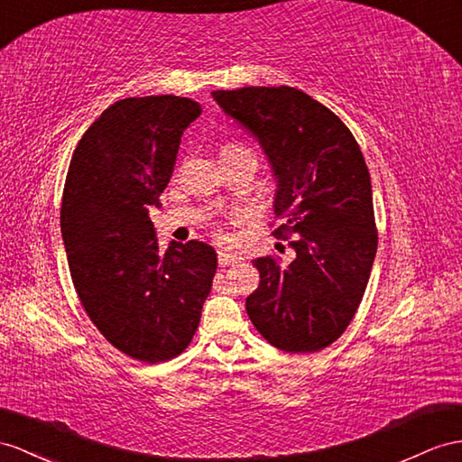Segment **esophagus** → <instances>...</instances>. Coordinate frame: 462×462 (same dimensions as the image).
I'll use <instances>...</instances> for the list:
<instances>
[{
  "label": "esophagus",
  "mask_w": 462,
  "mask_h": 462,
  "mask_svg": "<svg viewBox=\"0 0 462 462\" xmlns=\"http://www.w3.org/2000/svg\"><path fill=\"white\" fill-rule=\"evenodd\" d=\"M240 259L242 257L238 254H232L230 250H224V247H220V250H218V263H220V267H228V265L238 263Z\"/></svg>",
  "instance_id": "esophagus-1"
}]
</instances>
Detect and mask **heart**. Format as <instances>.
<instances>
[{
    "label": "heart",
    "mask_w": 462,
    "mask_h": 462,
    "mask_svg": "<svg viewBox=\"0 0 462 462\" xmlns=\"http://www.w3.org/2000/svg\"><path fill=\"white\" fill-rule=\"evenodd\" d=\"M240 152H250L252 153V150H247L242 144H236V142H226V144H224L222 150H220V158L222 156H230V153H240Z\"/></svg>",
    "instance_id": "obj_1"
}]
</instances>
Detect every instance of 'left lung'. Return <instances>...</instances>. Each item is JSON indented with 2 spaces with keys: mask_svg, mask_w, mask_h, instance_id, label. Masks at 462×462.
Instances as JSON below:
<instances>
[{
  "mask_svg": "<svg viewBox=\"0 0 462 462\" xmlns=\"http://www.w3.org/2000/svg\"><path fill=\"white\" fill-rule=\"evenodd\" d=\"M220 109L262 146L277 181L281 224L294 234V259L257 257L259 287L245 299L252 324L271 346L314 353L346 332L376 255L371 175L349 128L294 88L212 91Z\"/></svg>",
  "mask_w": 462,
  "mask_h": 462,
  "instance_id": "8db88e82",
  "label": "left lung"
}]
</instances>
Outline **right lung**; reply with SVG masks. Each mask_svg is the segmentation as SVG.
Listing matches in <instances>:
<instances>
[{"label": "right lung", "instance_id": "obj_1", "mask_svg": "<svg viewBox=\"0 0 462 462\" xmlns=\"http://www.w3.org/2000/svg\"><path fill=\"white\" fill-rule=\"evenodd\" d=\"M200 113L175 96L116 101L81 136L66 175L60 228L78 297L109 344L144 363L191 344L217 273L205 242L162 252L148 215Z\"/></svg>", "mask_w": 462, "mask_h": 462}]
</instances>
